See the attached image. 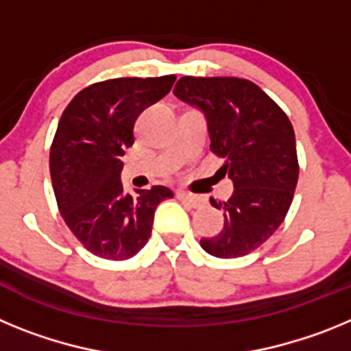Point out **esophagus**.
<instances>
[{"mask_svg": "<svg viewBox=\"0 0 351 351\" xmlns=\"http://www.w3.org/2000/svg\"><path fill=\"white\" fill-rule=\"evenodd\" d=\"M178 198L181 200L184 206L191 207V209H197V207H200V204H202V200L197 197V195H191V193H184V191H179L178 193Z\"/></svg>", "mask_w": 351, "mask_h": 351, "instance_id": "1", "label": "esophagus"}]
</instances>
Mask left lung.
I'll list each match as a JSON object with an SVG mask.
<instances>
[{
    "label": "left lung",
    "instance_id": "obj_1",
    "mask_svg": "<svg viewBox=\"0 0 351 351\" xmlns=\"http://www.w3.org/2000/svg\"><path fill=\"white\" fill-rule=\"evenodd\" d=\"M173 95L200 108L210 151L225 158L223 173L234 182L223 230L200 239L218 258H237L262 246L283 223L293 200L299 161L295 133L287 114L255 82L237 77H182Z\"/></svg>",
    "mask_w": 351,
    "mask_h": 351
}]
</instances>
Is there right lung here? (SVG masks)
Returning a JSON list of instances; mask_svg holds the SVG:
<instances>
[{
    "label": "right lung",
    "mask_w": 351,
    "mask_h": 351,
    "mask_svg": "<svg viewBox=\"0 0 351 351\" xmlns=\"http://www.w3.org/2000/svg\"><path fill=\"white\" fill-rule=\"evenodd\" d=\"M176 75L121 77L84 88L64 108L51 145V179L64 223L93 255L132 258L145 246L165 186L123 191L125 149L141 112L172 89Z\"/></svg>",
    "instance_id": "right-lung-1"
}]
</instances>
